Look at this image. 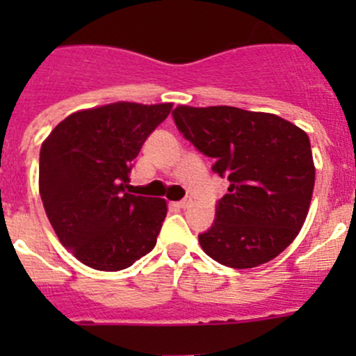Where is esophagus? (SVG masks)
Masks as SVG:
<instances>
[{
  "label": "esophagus",
  "mask_w": 356,
  "mask_h": 356,
  "mask_svg": "<svg viewBox=\"0 0 356 356\" xmlns=\"http://www.w3.org/2000/svg\"><path fill=\"white\" fill-rule=\"evenodd\" d=\"M191 203H193L191 198H184V200L177 201V207H179V208H188Z\"/></svg>",
  "instance_id": "obj_1"
}]
</instances>
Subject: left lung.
I'll use <instances>...</instances> for the list:
<instances>
[{
  "instance_id": "left-lung-1",
  "label": "left lung",
  "mask_w": 356,
  "mask_h": 356,
  "mask_svg": "<svg viewBox=\"0 0 356 356\" xmlns=\"http://www.w3.org/2000/svg\"><path fill=\"white\" fill-rule=\"evenodd\" d=\"M174 120L231 182L211 229L198 236L204 253L231 268L274 260L310 210L315 165L307 132L279 115L236 106L179 105Z\"/></svg>"
}]
</instances>
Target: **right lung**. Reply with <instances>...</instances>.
Masks as SVG:
<instances>
[{"label": "right lung", "instance_id": "1", "mask_svg": "<svg viewBox=\"0 0 356 356\" xmlns=\"http://www.w3.org/2000/svg\"><path fill=\"white\" fill-rule=\"evenodd\" d=\"M172 103L117 102L60 122L39 153V195L60 243L88 267L117 272L156 245L167 201L131 195V161Z\"/></svg>", "mask_w": 356, "mask_h": 356}]
</instances>
